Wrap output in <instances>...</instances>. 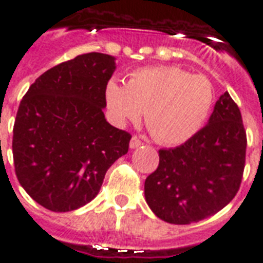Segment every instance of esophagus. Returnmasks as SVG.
<instances>
[{
  "label": "esophagus",
  "mask_w": 263,
  "mask_h": 263,
  "mask_svg": "<svg viewBox=\"0 0 263 263\" xmlns=\"http://www.w3.org/2000/svg\"><path fill=\"white\" fill-rule=\"evenodd\" d=\"M142 145V142H141V139L137 137H132L131 138V141H129V148L131 149H137L139 148Z\"/></svg>",
  "instance_id": "1"
}]
</instances>
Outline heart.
I'll list each match as a JSON object with an SVG mask.
<instances>
[{"mask_svg": "<svg viewBox=\"0 0 263 263\" xmlns=\"http://www.w3.org/2000/svg\"><path fill=\"white\" fill-rule=\"evenodd\" d=\"M213 86L204 76L189 74L173 66L145 67L132 73L126 86L109 80L105 103L118 125L145 124L162 145H179L194 137L213 105Z\"/></svg>", "mask_w": 263, "mask_h": 263, "instance_id": "obj_1", "label": "heart"}]
</instances>
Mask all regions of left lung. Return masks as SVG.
<instances>
[{
    "label": "left lung",
    "mask_w": 263,
    "mask_h": 263,
    "mask_svg": "<svg viewBox=\"0 0 263 263\" xmlns=\"http://www.w3.org/2000/svg\"><path fill=\"white\" fill-rule=\"evenodd\" d=\"M247 135L238 105L224 92L207 125L189 141L160 149L159 166L145 180V200L160 220L192 224L235 197L245 166Z\"/></svg>",
    "instance_id": "1"
}]
</instances>
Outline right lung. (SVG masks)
<instances>
[{"label":"right lung","instance_id":"add662e5","mask_svg":"<svg viewBox=\"0 0 263 263\" xmlns=\"http://www.w3.org/2000/svg\"><path fill=\"white\" fill-rule=\"evenodd\" d=\"M117 69L109 54H80L29 87L16 112L15 173L36 203L54 213L90 203L131 135L105 120V86Z\"/></svg>","mask_w":263,"mask_h":263}]
</instances>
